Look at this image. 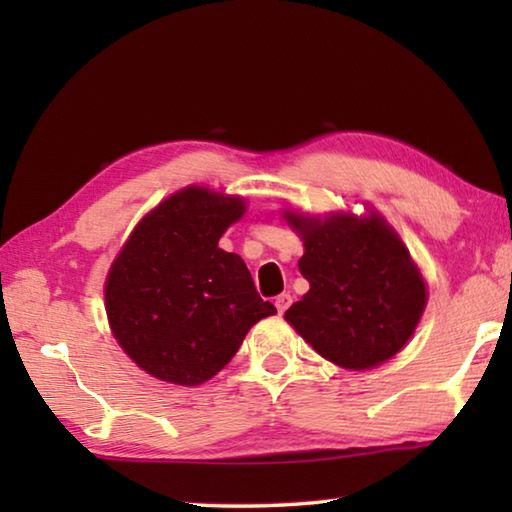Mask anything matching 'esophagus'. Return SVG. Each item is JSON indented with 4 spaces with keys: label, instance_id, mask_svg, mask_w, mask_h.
I'll return each mask as SVG.
<instances>
[{
    "label": "esophagus",
    "instance_id": "esophagus-1",
    "mask_svg": "<svg viewBox=\"0 0 512 512\" xmlns=\"http://www.w3.org/2000/svg\"><path fill=\"white\" fill-rule=\"evenodd\" d=\"M289 305H291V293H280V296L275 298V307L280 314H284V311L289 309Z\"/></svg>",
    "mask_w": 512,
    "mask_h": 512
}]
</instances>
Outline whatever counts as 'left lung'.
<instances>
[{"mask_svg": "<svg viewBox=\"0 0 512 512\" xmlns=\"http://www.w3.org/2000/svg\"><path fill=\"white\" fill-rule=\"evenodd\" d=\"M287 221L305 241L298 268L309 282L284 318L320 357L366 370L395 357L411 339L427 289L409 250L384 219L352 214Z\"/></svg>", "mask_w": 512, "mask_h": 512, "instance_id": "obj_1", "label": "left lung"}]
</instances>
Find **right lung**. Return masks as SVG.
<instances>
[{
  "label": "right lung",
  "instance_id": "1",
  "mask_svg": "<svg viewBox=\"0 0 512 512\" xmlns=\"http://www.w3.org/2000/svg\"><path fill=\"white\" fill-rule=\"evenodd\" d=\"M244 201L187 187L144 216L106 282L117 343L162 381L198 386L235 357L257 320L275 314L259 298L244 259L219 248Z\"/></svg>",
  "mask_w": 512,
  "mask_h": 512
}]
</instances>
